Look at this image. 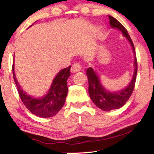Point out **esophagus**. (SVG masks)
Returning a JSON list of instances; mask_svg holds the SVG:
<instances>
[{
  "label": "esophagus",
  "mask_w": 154,
  "mask_h": 154,
  "mask_svg": "<svg viewBox=\"0 0 154 154\" xmlns=\"http://www.w3.org/2000/svg\"><path fill=\"white\" fill-rule=\"evenodd\" d=\"M81 66L79 63H75V64L72 65L71 68V73H76L77 71H80L81 70Z\"/></svg>",
  "instance_id": "obj_1"
}]
</instances>
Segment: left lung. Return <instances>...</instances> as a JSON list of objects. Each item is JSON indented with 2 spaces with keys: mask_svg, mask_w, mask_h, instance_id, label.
Listing matches in <instances>:
<instances>
[{
  "mask_svg": "<svg viewBox=\"0 0 154 154\" xmlns=\"http://www.w3.org/2000/svg\"><path fill=\"white\" fill-rule=\"evenodd\" d=\"M109 24L112 28L117 29L122 32L124 36L128 40L134 54V71L131 80L125 88L119 91H112L106 89L102 84L100 77L92 67L87 68L86 75L88 81V94L93 103L103 111H110L122 107L129 100L134 89L137 74V61L133 43L127 29L123 25L113 17L109 15Z\"/></svg>",
  "mask_w": 154,
  "mask_h": 154,
  "instance_id": "obj_1",
  "label": "left lung"
}]
</instances>
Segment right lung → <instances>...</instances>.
I'll use <instances>...</instances> for the list:
<instances>
[{
  "instance_id": "add662e5",
  "label": "right lung",
  "mask_w": 154,
  "mask_h": 154,
  "mask_svg": "<svg viewBox=\"0 0 154 154\" xmlns=\"http://www.w3.org/2000/svg\"><path fill=\"white\" fill-rule=\"evenodd\" d=\"M70 68L71 66L59 71L53 80L47 94L42 97H35L27 94L19 84L15 76V63H13L12 74L18 94L24 106L32 114L41 118H49L55 116L61 109L67 97V80L71 76Z\"/></svg>"
}]
</instances>
